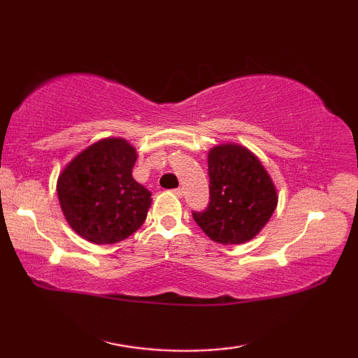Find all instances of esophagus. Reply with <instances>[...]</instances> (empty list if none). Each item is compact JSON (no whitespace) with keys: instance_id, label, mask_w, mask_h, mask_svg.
<instances>
[{"instance_id":"1","label":"esophagus","mask_w":358,"mask_h":358,"mask_svg":"<svg viewBox=\"0 0 358 358\" xmlns=\"http://www.w3.org/2000/svg\"><path fill=\"white\" fill-rule=\"evenodd\" d=\"M172 192H173L177 197H183V194H185V191L181 189V187H177V189H173Z\"/></svg>"}]
</instances>
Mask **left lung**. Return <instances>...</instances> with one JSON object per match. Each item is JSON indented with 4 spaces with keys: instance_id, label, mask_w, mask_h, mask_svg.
<instances>
[{
    "instance_id": "left-lung-1",
    "label": "left lung",
    "mask_w": 358,
    "mask_h": 358,
    "mask_svg": "<svg viewBox=\"0 0 358 358\" xmlns=\"http://www.w3.org/2000/svg\"><path fill=\"white\" fill-rule=\"evenodd\" d=\"M210 203L192 211L194 221L222 245L252 240L278 205L276 187L262 162L237 143L217 145L208 153Z\"/></svg>"
}]
</instances>
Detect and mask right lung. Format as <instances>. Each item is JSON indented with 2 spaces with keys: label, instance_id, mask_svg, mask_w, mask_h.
<instances>
[{
  "label": "right lung",
  "instance_id": "obj_1",
  "mask_svg": "<svg viewBox=\"0 0 358 358\" xmlns=\"http://www.w3.org/2000/svg\"><path fill=\"white\" fill-rule=\"evenodd\" d=\"M137 151L124 138L90 145L59 173L57 192L74 232L96 245L126 240L142 226L151 192L132 178Z\"/></svg>",
  "mask_w": 358,
  "mask_h": 358
}]
</instances>
